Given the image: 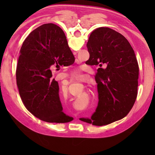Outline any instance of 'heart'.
<instances>
[{"label": "heart", "mask_w": 155, "mask_h": 155, "mask_svg": "<svg viewBox=\"0 0 155 155\" xmlns=\"http://www.w3.org/2000/svg\"><path fill=\"white\" fill-rule=\"evenodd\" d=\"M71 76L72 78H74V79H77V80L82 79L83 78V74L82 73V72L78 69H75L73 70L71 73Z\"/></svg>", "instance_id": "b5f03b06"}]
</instances>
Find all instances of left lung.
Masks as SVG:
<instances>
[{
    "label": "left lung",
    "instance_id": "8db88e82",
    "mask_svg": "<svg viewBox=\"0 0 155 155\" xmlns=\"http://www.w3.org/2000/svg\"><path fill=\"white\" fill-rule=\"evenodd\" d=\"M87 62L98 65L95 76L98 103L91 118L81 120L104 126L124 117L137 96L139 67L135 52L122 34L108 27L94 30L87 44Z\"/></svg>",
    "mask_w": 155,
    "mask_h": 155
}]
</instances>
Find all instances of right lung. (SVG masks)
Wrapping results in <instances>:
<instances>
[{
	"label": "right lung",
	"instance_id": "1",
	"mask_svg": "<svg viewBox=\"0 0 155 155\" xmlns=\"http://www.w3.org/2000/svg\"><path fill=\"white\" fill-rule=\"evenodd\" d=\"M20 54L16 82L20 98L28 111L47 122L73 120L63 111L58 83L52 78L51 70L74 62L63 30L52 23L38 27L26 38Z\"/></svg>",
	"mask_w": 155,
	"mask_h": 155
}]
</instances>
